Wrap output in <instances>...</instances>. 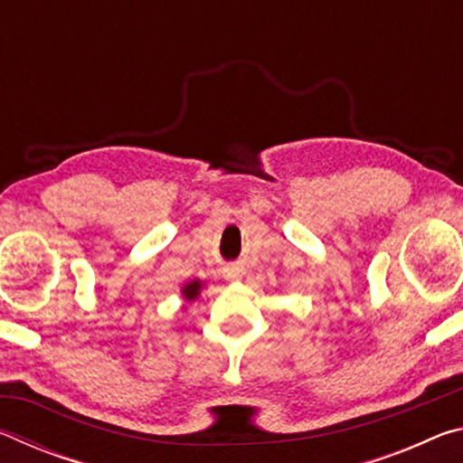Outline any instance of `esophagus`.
Masks as SVG:
<instances>
[{"mask_svg":"<svg viewBox=\"0 0 463 463\" xmlns=\"http://www.w3.org/2000/svg\"><path fill=\"white\" fill-rule=\"evenodd\" d=\"M241 276H242V269L239 268V265H234V268L226 269V278H229V279H239Z\"/></svg>","mask_w":463,"mask_h":463,"instance_id":"34e87169","label":"esophagus"}]
</instances>
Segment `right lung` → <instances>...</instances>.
I'll return each instance as SVG.
<instances>
[{"label": "right lung", "instance_id": "obj_1", "mask_svg": "<svg viewBox=\"0 0 463 463\" xmlns=\"http://www.w3.org/2000/svg\"><path fill=\"white\" fill-rule=\"evenodd\" d=\"M200 289H202V281L200 279H194V281H190V284L184 286L182 294H184V298H185L187 302H192V300H195V298H198Z\"/></svg>", "mask_w": 463, "mask_h": 463}]
</instances>
